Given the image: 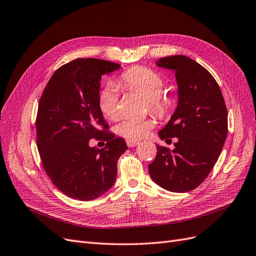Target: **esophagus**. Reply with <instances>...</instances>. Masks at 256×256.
Listing matches in <instances>:
<instances>
[{
	"label": "esophagus",
	"instance_id": "obj_1",
	"mask_svg": "<svg viewBox=\"0 0 256 256\" xmlns=\"http://www.w3.org/2000/svg\"><path fill=\"white\" fill-rule=\"evenodd\" d=\"M126 144L128 147H134V146L140 144V142L136 141V140H130V138H128V140H126Z\"/></svg>",
	"mask_w": 256,
	"mask_h": 256
}]
</instances>
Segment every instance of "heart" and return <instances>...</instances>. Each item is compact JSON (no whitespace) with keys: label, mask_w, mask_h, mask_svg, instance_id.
Segmentation results:
<instances>
[{"label":"heart","mask_w":256,"mask_h":256,"mask_svg":"<svg viewBox=\"0 0 256 256\" xmlns=\"http://www.w3.org/2000/svg\"><path fill=\"white\" fill-rule=\"evenodd\" d=\"M164 79L154 69L136 66L124 72L118 78V86L125 90H134L147 99V106L150 112L159 118H166L174 109V99L164 94ZM98 106L108 118H115L120 111V92L113 84H108L100 90ZM154 126V122L147 120L124 118L115 127L116 134L130 140L141 138Z\"/></svg>","instance_id":"b5f03b06"}]
</instances>
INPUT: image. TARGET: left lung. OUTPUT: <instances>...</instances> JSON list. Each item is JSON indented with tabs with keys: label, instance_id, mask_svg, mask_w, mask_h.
Wrapping results in <instances>:
<instances>
[{
	"label": "left lung",
	"instance_id": "8db88e82",
	"mask_svg": "<svg viewBox=\"0 0 256 256\" xmlns=\"http://www.w3.org/2000/svg\"><path fill=\"white\" fill-rule=\"evenodd\" d=\"M157 66L175 72L178 104L161 140L176 138L174 150L157 146L148 166L152 180L171 192L196 189L210 173L228 136V110L218 83L207 69L184 56H166Z\"/></svg>",
	"mask_w": 256,
	"mask_h": 256
}]
</instances>
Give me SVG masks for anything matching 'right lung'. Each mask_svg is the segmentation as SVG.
<instances>
[{
	"label": "right lung",
	"instance_id": "1",
	"mask_svg": "<svg viewBox=\"0 0 256 256\" xmlns=\"http://www.w3.org/2000/svg\"><path fill=\"white\" fill-rule=\"evenodd\" d=\"M120 68L99 58H76L52 74L38 104L37 148L53 184L69 198L90 200L109 190L118 160L128 148L115 138L99 109L102 76ZM92 138L106 140L99 150Z\"/></svg>",
	"mask_w": 256,
	"mask_h": 256
}]
</instances>
